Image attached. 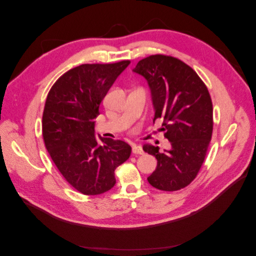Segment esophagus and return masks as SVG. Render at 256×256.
<instances>
[{"instance_id":"1","label":"esophagus","mask_w":256,"mask_h":256,"mask_svg":"<svg viewBox=\"0 0 256 256\" xmlns=\"http://www.w3.org/2000/svg\"><path fill=\"white\" fill-rule=\"evenodd\" d=\"M132 152L136 154H144V150H143L141 145L134 144V145H132Z\"/></svg>"}]
</instances>
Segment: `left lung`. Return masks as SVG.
<instances>
[{"instance_id":"8db88e82","label":"left lung","mask_w":256,"mask_h":256,"mask_svg":"<svg viewBox=\"0 0 256 256\" xmlns=\"http://www.w3.org/2000/svg\"><path fill=\"white\" fill-rule=\"evenodd\" d=\"M132 72L142 76L150 90L154 122L164 118L161 131L171 143L168 150L144 144V152L157 159L147 180L159 190L184 188L202 166L212 134V104L203 81L176 58L150 56Z\"/></svg>"}]
</instances>
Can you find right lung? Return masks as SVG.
<instances>
[{"instance_id": "1", "label": "right lung", "mask_w": 256, "mask_h": 256, "mask_svg": "<svg viewBox=\"0 0 256 256\" xmlns=\"http://www.w3.org/2000/svg\"><path fill=\"white\" fill-rule=\"evenodd\" d=\"M129 64L122 60L74 67L54 83L46 100V148L68 184L83 194L97 196L113 188L115 168L130 157L126 142L95 134L99 106Z\"/></svg>"}]
</instances>
